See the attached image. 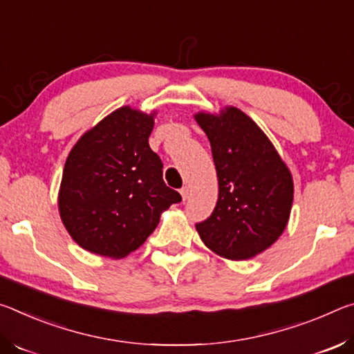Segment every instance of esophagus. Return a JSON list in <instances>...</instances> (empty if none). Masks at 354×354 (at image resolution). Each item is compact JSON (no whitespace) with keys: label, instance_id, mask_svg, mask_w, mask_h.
<instances>
[{"label":"esophagus","instance_id":"obj_1","mask_svg":"<svg viewBox=\"0 0 354 354\" xmlns=\"http://www.w3.org/2000/svg\"><path fill=\"white\" fill-rule=\"evenodd\" d=\"M180 194H182V199L187 201V199L189 198V188H188V187H183V188L180 189Z\"/></svg>","mask_w":354,"mask_h":354}]
</instances>
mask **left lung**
<instances>
[{
    "label": "left lung",
    "instance_id": "left-lung-1",
    "mask_svg": "<svg viewBox=\"0 0 354 354\" xmlns=\"http://www.w3.org/2000/svg\"><path fill=\"white\" fill-rule=\"evenodd\" d=\"M210 141L218 176V202L196 224L204 245L229 260L263 252L286 230L293 204L290 169L254 120L235 106L196 113Z\"/></svg>",
    "mask_w": 354,
    "mask_h": 354
}]
</instances>
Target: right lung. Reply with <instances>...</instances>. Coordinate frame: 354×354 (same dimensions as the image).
I'll return each mask as SVG.
<instances>
[{
  "mask_svg": "<svg viewBox=\"0 0 354 354\" xmlns=\"http://www.w3.org/2000/svg\"><path fill=\"white\" fill-rule=\"evenodd\" d=\"M155 114L120 106L68 153L57 207L68 235L86 251L129 256L155 230L161 213L182 201L166 187L163 163L149 146Z\"/></svg>",
  "mask_w": 354,
  "mask_h": 354,
  "instance_id": "right-lung-1",
  "label": "right lung"
}]
</instances>
